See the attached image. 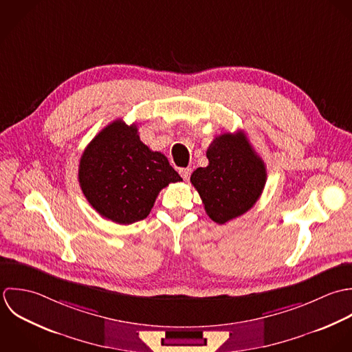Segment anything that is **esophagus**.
I'll list each match as a JSON object with an SVG mask.
<instances>
[{
    "label": "esophagus",
    "mask_w": 352,
    "mask_h": 352,
    "mask_svg": "<svg viewBox=\"0 0 352 352\" xmlns=\"http://www.w3.org/2000/svg\"><path fill=\"white\" fill-rule=\"evenodd\" d=\"M179 174H181V177H182L185 181H189L190 174H192V168H181V170H179Z\"/></svg>",
    "instance_id": "esophagus-1"
}]
</instances>
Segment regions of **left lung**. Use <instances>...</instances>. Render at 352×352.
Wrapping results in <instances>:
<instances>
[{
    "mask_svg": "<svg viewBox=\"0 0 352 352\" xmlns=\"http://www.w3.org/2000/svg\"><path fill=\"white\" fill-rule=\"evenodd\" d=\"M207 167H199L190 177L207 214L224 224L249 211L260 199L267 168L245 133H224L207 149Z\"/></svg>",
    "mask_w": 352,
    "mask_h": 352,
    "instance_id": "1",
    "label": "left lung"
}]
</instances>
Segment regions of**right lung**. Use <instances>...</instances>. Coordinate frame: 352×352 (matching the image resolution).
<instances>
[{"label": "right lung", "instance_id": "obj_1", "mask_svg": "<svg viewBox=\"0 0 352 352\" xmlns=\"http://www.w3.org/2000/svg\"><path fill=\"white\" fill-rule=\"evenodd\" d=\"M182 178L167 157L151 151L138 126L117 120L84 149L78 164L81 190L100 216L118 224L145 219L159 192Z\"/></svg>", "mask_w": 352, "mask_h": 352}]
</instances>
